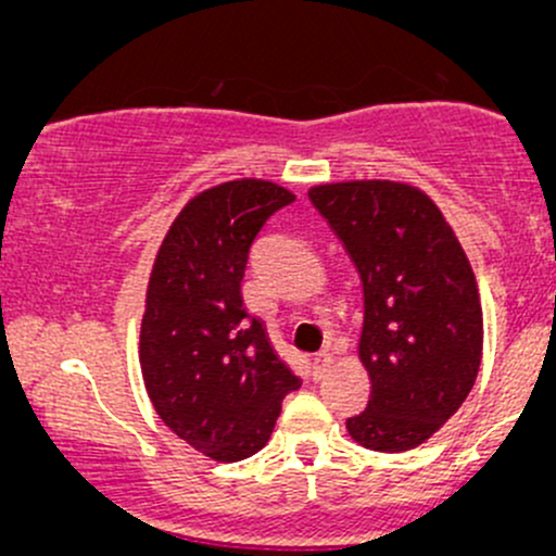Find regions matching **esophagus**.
I'll list each match as a JSON object with an SVG mask.
<instances>
[{"label":"esophagus","mask_w":556,"mask_h":556,"mask_svg":"<svg viewBox=\"0 0 556 556\" xmlns=\"http://www.w3.org/2000/svg\"><path fill=\"white\" fill-rule=\"evenodd\" d=\"M329 368H331V353H327V350H324V353H316L314 363H311V376H314L316 381L324 379Z\"/></svg>","instance_id":"obj_1"}]
</instances>
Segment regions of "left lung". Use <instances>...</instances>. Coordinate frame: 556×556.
Here are the masks:
<instances>
[{"label":"left lung","instance_id":"left-lung-1","mask_svg":"<svg viewBox=\"0 0 556 556\" xmlns=\"http://www.w3.org/2000/svg\"><path fill=\"white\" fill-rule=\"evenodd\" d=\"M363 282L358 353L371 397L348 418L361 446L405 452L457 413L481 366L483 318L473 269L429 195L389 180L316 185Z\"/></svg>","mask_w":556,"mask_h":556}]
</instances>
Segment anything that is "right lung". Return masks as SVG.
<instances>
[{
	"label": "right lung",
	"instance_id": "1",
	"mask_svg": "<svg viewBox=\"0 0 556 556\" xmlns=\"http://www.w3.org/2000/svg\"><path fill=\"white\" fill-rule=\"evenodd\" d=\"M292 201L266 180L203 190L172 222L149 279L140 324L146 392L177 437L222 463L256 455L285 394L300 387L240 292L253 240Z\"/></svg>",
	"mask_w": 556,
	"mask_h": 556
}]
</instances>
